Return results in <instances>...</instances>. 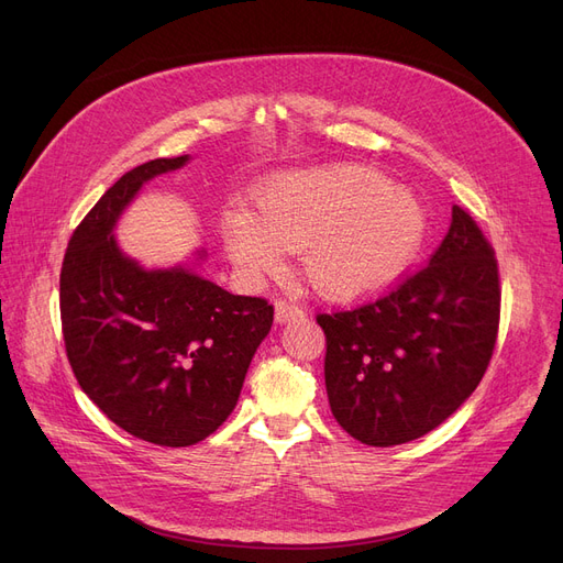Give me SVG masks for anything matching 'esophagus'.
Masks as SVG:
<instances>
[{
	"instance_id": "obj_1",
	"label": "esophagus",
	"mask_w": 563,
	"mask_h": 563,
	"mask_svg": "<svg viewBox=\"0 0 563 563\" xmlns=\"http://www.w3.org/2000/svg\"><path fill=\"white\" fill-rule=\"evenodd\" d=\"M302 309L296 305V302H290V300H277L275 302V319L279 321V323H286V321H294V319H298V317H302Z\"/></svg>"
}]
</instances>
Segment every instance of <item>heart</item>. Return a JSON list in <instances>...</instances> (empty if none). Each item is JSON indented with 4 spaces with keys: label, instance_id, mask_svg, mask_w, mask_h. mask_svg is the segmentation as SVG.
Masks as SVG:
<instances>
[{
    "label": "heart",
    "instance_id": "1",
    "mask_svg": "<svg viewBox=\"0 0 563 563\" xmlns=\"http://www.w3.org/2000/svg\"><path fill=\"white\" fill-rule=\"evenodd\" d=\"M221 242L250 277L275 275L284 252H302V273L321 296L355 300L388 286L416 258L427 212L376 168L342 164L273 179L256 196V219L233 210Z\"/></svg>",
    "mask_w": 563,
    "mask_h": 563
}]
</instances>
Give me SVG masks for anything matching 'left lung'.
Masks as SVG:
<instances>
[{"label": "left lung", "mask_w": 563, "mask_h": 563, "mask_svg": "<svg viewBox=\"0 0 563 563\" xmlns=\"http://www.w3.org/2000/svg\"><path fill=\"white\" fill-rule=\"evenodd\" d=\"M499 263L476 219L453 221L430 263L353 309L317 313L332 416L360 443L432 432L474 393L499 334Z\"/></svg>", "instance_id": "1"}]
</instances>
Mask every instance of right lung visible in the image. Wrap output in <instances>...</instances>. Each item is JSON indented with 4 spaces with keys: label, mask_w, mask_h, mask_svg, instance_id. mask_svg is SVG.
<instances>
[{
    "label": "right lung",
    "mask_w": 563,
    "mask_h": 563,
    "mask_svg": "<svg viewBox=\"0 0 563 563\" xmlns=\"http://www.w3.org/2000/svg\"><path fill=\"white\" fill-rule=\"evenodd\" d=\"M189 156L124 173L78 223L59 275L62 334L82 393L136 439L185 448L235 409L275 307L189 269L147 273L110 235L136 191Z\"/></svg>",
    "instance_id": "obj_1"
}]
</instances>
